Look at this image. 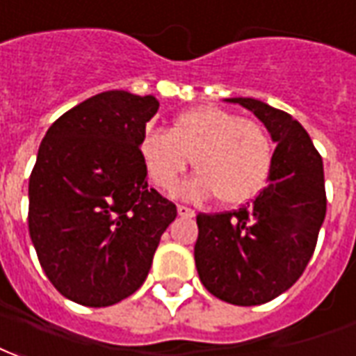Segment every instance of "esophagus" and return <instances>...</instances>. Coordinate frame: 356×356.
Returning <instances> with one entry per match:
<instances>
[{
	"label": "esophagus",
	"instance_id": "1",
	"mask_svg": "<svg viewBox=\"0 0 356 356\" xmlns=\"http://www.w3.org/2000/svg\"><path fill=\"white\" fill-rule=\"evenodd\" d=\"M177 213L181 217H194L196 215V211L191 209V207H186V205H177Z\"/></svg>",
	"mask_w": 356,
	"mask_h": 356
}]
</instances>
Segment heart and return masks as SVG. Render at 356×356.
<instances>
[{
	"label": "heart",
	"mask_w": 356,
	"mask_h": 356,
	"mask_svg": "<svg viewBox=\"0 0 356 356\" xmlns=\"http://www.w3.org/2000/svg\"><path fill=\"white\" fill-rule=\"evenodd\" d=\"M139 152L149 177L162 192L177 191L192 160L198 175L185 185V196L204 200L215 194L225 205L257 198L273 165V145L264 126L220 107L181 113L170 131L149 130Z\"/></svg>",
	"instance_id": "heart-1"
}]
</instances>
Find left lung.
Wrapping results in <instances>:
<instances>
[{
	"instance_id": "left-lung-1",
	"label": "left lung",
	"mask_w": 356,
	"mask_h": 356,
	"mask_svg": "<svg viewBox=\"0 0 356 356\" xmlns=\"http://www.w3.org/2000/svg\"><path fill=\"white\" fill-rule=\"evenodd\" d=\"M228 102L254 113L272 134V173L252 204L200 213L194 260L213 296L259 305L289 291L312 259L326 215L325 170L312 138L289 113L252 97Z\"/></svg>"
}]
</instances>
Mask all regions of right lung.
I'll return each mask as SVG.
<instances>
[{
  "label": "right lung",
  "mask_w": 356,
  "mask_h": 356,
  "mask_svg": "<svg viewBox=\"0 0 356 356\" xmlns=\"http://www.w3.org/2000/svg\"><path fill=\"white\" fill-rule=\"evenodd\" d=\"M154 96L102 92L54 120L30 175L28 228L62 296L105 307L138 291L173 202L149 188L139 152Z\"/></svg>",
  "instance_id": "add662e5"
}]
</instances>
